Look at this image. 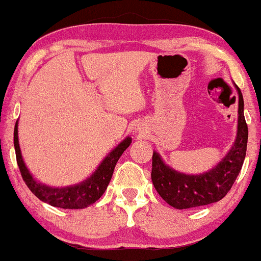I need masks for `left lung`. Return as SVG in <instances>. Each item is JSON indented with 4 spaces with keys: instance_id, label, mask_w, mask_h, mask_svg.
I'll use <instances>...</instances> for the list:
<instances>
[{
    "instance_id": "8db88e82",
    "label": "left lung",
    "mask_w": 261,
    "mask_h": 261,
    "mask_svg": "<svg viewBox=\"0 0 261 261\" xmlns=\"http://www.w3.org/2000/svg\"><path fill=\"white\" fill-rule=\"evenodd\" d=\"M238 88V87H237ZM239 92L238 135L234 146L219 165L209 172L190 176L167 167L158 153L152 156V181L165 202L177 209L208 205L222 199L233 187L246 156L248 127L244 115V97Z\"/></svg>"
}]
</instances>
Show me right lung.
<instances>
[{
	"label": "right lung",
	"mask_w": 261,
	"mask_h": 261,
	"mask_svg": "<svg viewBox=\"0 0 261 261\" xmlns=\"http://www.w3.org/2000/svg\"><path fill=\"white\" fill-rule=\"evenodd\" d=\"M132 139L127 138L121 144L117 146L109 155L103 160L101 165L95 173L83 183L74 185L69 188H49L46 185L38 183L31 173L28 172L27 167L21 156L19 140H17V122L14 128V147H15L16 162L19 165L21 176L28 189L40 199V201L48 203L49 205L57 206V208L63 209H83L87 206L94 204L101 196L105 194L107 187H108L110 179H112L114 167H115L117 160L122 153L130 145Z\"/></svg>",
	"instance_id": "right-lung-1"
}]
</instances>
